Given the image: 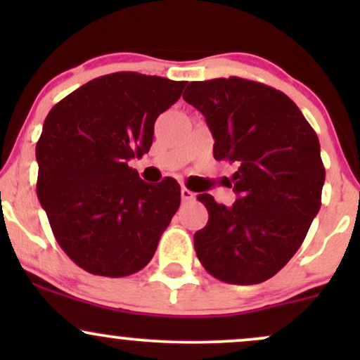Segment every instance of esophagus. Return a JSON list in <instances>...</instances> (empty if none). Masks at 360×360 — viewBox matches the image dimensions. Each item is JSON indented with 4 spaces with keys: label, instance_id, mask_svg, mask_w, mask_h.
Returning a JSON list of instances; mask_svg holds the SVG:
<instances>
[{
    "label": "esophagus",
    "instance_id": "1",
    "mask_svg": "<svg viewBox=\"0 0 360 360\" xmlns=\"http://www.w3.org/2000/svg\"><path fill=\"white\" fill-rule=\"evenodd\" d=\"M181 198H183V201H193L196 198V194L189 191L188 188H181Z\"/></svg>",
    "mask_w": 360,
    "mask_h": 360
}]
</instances>
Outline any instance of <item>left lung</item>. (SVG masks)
I'll return each instance as SVG.
<instances>
[{"instance_id": "1", "label": "left lung", "mask_w": 360, "mask_h": 360, "mask_svg": "<svg viewBox=\"0 0 360 360\" xmlns=\"http://www.w3.org/2000/svg\"><path fill=\"white\" fill-rule=\"evenodd\" d=\"M184 101L205 115L213 157L237 164L232 206L198 194L208 223L194 250L213 278L259 284L289 262L321 206L320 142L283 91L242 77L189 82Z\"/></svg>"}]
</instances>
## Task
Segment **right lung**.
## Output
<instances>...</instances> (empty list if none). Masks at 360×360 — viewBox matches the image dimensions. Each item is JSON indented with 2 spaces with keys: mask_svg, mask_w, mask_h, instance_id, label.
Listing matches in <instances>:
<instances>
[{
  "mask_svg": "<svg viewBox=\"0 0 360 360\" xmlns=\"http://www.w3.org/2000/svg\"><path fill=\"white\" fill-rule=\"evenodd\" d=\"M186 81L113 72L57 103L37 142V196L60 249L106 278L139 272L181 205V186L147 184L128 166L152 146L154 123Z\"/></svg>",
  "mask_w": 360,
  "mask_h": 360,
  "instance_id": "1",
  "label": "right lung"
}]
</instances>
